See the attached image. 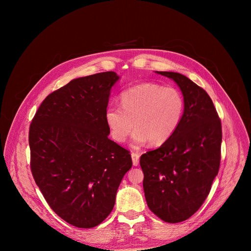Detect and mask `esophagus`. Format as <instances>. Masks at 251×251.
Listing matches in <instances>:
<instances>
[{
    "label": "esophagus",
    "instance_id": "obj_1",
    "mask_svg": "<svg viewBox=\"0 0 251 251\" xmlns=\"http://www.w3.org/2000/svg\"><path fill=\"white\" fill-rule=\"evenodd\" d=\"M131 157H132V161H133V165L134 166H137L138 164H139V154L138 153H134V152H132V154H131Z\"/></svg>",
    "mask_w": 251,
    "mask_h": 251
}]
</instances>
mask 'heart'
Wrapping results in <instances>:
<instances>
[{"label":"heart","mask_w":251,"mask_h":251,"mask_svg":"<svg viewBox=\"0 0 251 251\" xmlns=\"http://www.w3.org/2000/svg\"><path fill=\"white\" fill-rule=\"evenodd\" d=\"M121 106L110 105L105 121L114 141L123 143L134 126L135 146L166 143L176 131L184 113V98L174 87L157 83L133 86L121 94Z\"/></svg>","instance_id":"b5f03b06"}]
</instances>
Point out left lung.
Segmentation results:
<instances>
[{
    "mask_svg": "<svg viewBox=\"0 0 251 251\" xmlns=\"http://www.w3.org/2000/svg\"><path fill=\"white\" fill-rule=\"evenodd\" d=\"M182 90L185 109L174 135L140 158L147 204L162 221L181 223L201 206L221 164L222 122L204 89L187 76L156 71Z\"/></svg>",
    "mask_w": 251,
    "mask_h": 251,
    "instance_id": "1",
    "label": "left lung"
}]
</instances>
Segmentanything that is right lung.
Segmentation results:
<instances>
[{
    "instance_id": "right-lung-1",
    "label": "right lung",
    "mask_w": 251,
    "mask_h": 251,
    "mask_svg": "<svg viewBox=\"0 0 251 251\" xmlns=\"http://www.w3.org/2000/svg\"><path fill=\"white\" fill-rule=\"evenodd\" d=\"M119 76L106 71L71 80L46 97L28 132L30 170L51 209L90 228L112 211L130 151L110 140L105 111Z\"/></svg>"
}]
</instances>
